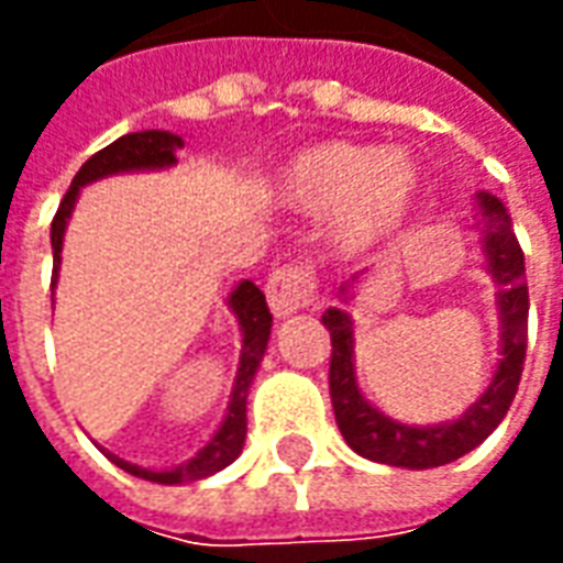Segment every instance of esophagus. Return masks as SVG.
Listing matches in <instances>:
<instances>
[{
    "instance_id": "34e87169",
    "label": "esophagus",
    "mask_w": 563,
    "mask_h": 563,
    "mask_svg": "<svg viewBox=\"0 0 563 563\" xmlns=\"http://www.w3.org/2000/svg\"><path fill=\"white\" fill-rule=\"evenodd\" d=\"M268 307L277 319H286L313 305L317 295V283H313V271L307 265H286V268L274 271L268 280Z\"/></svg>"
}]
</instances>
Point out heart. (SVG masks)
<instances>
[{
  "label": "heart",
  "mask_w": 563,
  "mask_h": 563,
  "mask_svg": "<svg viewBox=\"0 0 563 563\" xmlns=\"http://www.w3.org/2000/svg\"><path fill=\"white\" fill-rule=\"evenodd\" d=\"M422 189V172L407 150L358 141L307 144L274 172L280 201L329 213V238L343 256H365L401 232Z\"/></svg>",
  "instance_id": "obj_1"
}]
</instances>
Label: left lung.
<instances>
[{"mask_svg": "<svg viewBox=\"0 0 563 563\" xmlns=\"http://www.w3.org/2000/svg\"><path fill=\"white\" fill-rule=\"evenodd\" d=\"M476 229L483 232L485 271L497 286V313H500V358L488 389L471 404L461 419L440 424H404L379 413L367 401L355 383V329L353 317L341 307H329L322 313V325L331 331V367L329 389L334 419L343 440L371 461L428 471L467 455L483 443L485 437L504 422L509 404L519 391L525 346H528V283H525V253H521L512 220L504 201L488 192L476 196ZM343 283L341 298L350 305L355 283Z\"/></svg>", "mask_w": 563, "mask_h": 563, "instance_id": "8db88e82", "label": "left lung"}]
</instances>
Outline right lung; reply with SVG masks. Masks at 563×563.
I'll return each instance as SVG.
<instances>
[{
	"label": "right lung",
	"mask_w": 563,
	"mask_h": 563,
	"mask_svg": "<svg viewBox=\"0 0 563 563\" xmlns=\"http://www.w3.org/2000/svg\"><path fill=\"white\" fill-rule=\"evenodd\" d=\"M184 147V139L174 135V132H162V129H144V132H129L123 139H117L114 144H108L99 150L96 156L80 165V172L75 174V180L68 186L66 198L59 201L54 222H51V246H54V283L59 277V262H63V234H66L68 217L75 210L78 192L92 180H102L111 174L123 172H159V168H172L177 162V150ZM229 310L241 325V362H238V377L232 386V401L225 410V419L217 428V434L210 437L205 446L198 449L196 459L177 464L172 471H150L132 461H123L104 452L108 459L114 461L117 467H123L139 479L159 485H180V483H198V479H208L222 467H229L241 449H244L246 437V391L253 386L256 377L258 362L268 350L271 338V310L265 305V295L253 280H241L234 286V292L229 295Z\"/></svg>",
	"instance_id": "1"
}]
</instances>
